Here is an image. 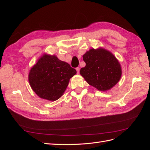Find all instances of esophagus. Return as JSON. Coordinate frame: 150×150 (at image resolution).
Segmentation results:
<instances>
[{
	"label": "esophagus",
	"instance_id": "esophagus-1",
	"mask_svg": "<svg viewBox=\"0 0 150 150\" xmlns=\"http://www.w3.org/2000/svg\"><path fill=\"white\" fill-rule=\"evenodd\" d=\"M76 71H77V73L78 74H79V71H80V68L79 67H76Z\"/></svg>",
	"mask_w": 150,
	"mask_h": 150
}]
</instances>
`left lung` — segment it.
Instances as JSON below:
<instances>
[{
  "label": "left lung",
  "instance_id": "left-lung-1",
  "mask_svg": "<svg viewBox=\"0 0 150 150\" xmlns=\"http://www.w3.org/2000/svg\"><path fill=\"white\" fill-rule=\"evenodd\" d=\"M86 66L80 74L87 83L99 91L110 89L120 81L121 68L112 54L100 48L90 49L83 55Z\"/></svg>",
  "mask_w": 150,
  "mask_h": 150
}]
</instances>
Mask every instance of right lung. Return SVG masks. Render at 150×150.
Wrapping results in <instances>:
<instances>
[{"label": "right lung", "mask_w": 150, "mask_h": 150, "mask_svg": "<svg viewBox=\"0 0 150 150\" xmlns=\"http://www.w3.org/2000/svg\"><path fill=\"white\" fill-rule=\"evenodd\" d=\"M76 70L56 56L45 54L31 68L29 81L40 98L56 101L62 96Z\"/></svg>", "instance_id": "obj_1"}]
</instances>
